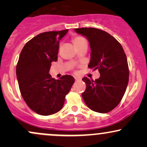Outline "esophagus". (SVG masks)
I'll use <instances>...</instances> for the list:
<instances>
[{"label": "esophagus", "mask_w": 147, "mask_h": 147, "mask_svg": "<svg viewBox=\"0 0 147 147\" xmlns=\"http://www.w3.org/2000/svg\"><path fill=\"white\" fill-rule=\"evenodd\" d=\"M75 81H78V80H80V78H79V77H75Z\"/></svg>", "instance_id": "34e87169"}]
</instances>
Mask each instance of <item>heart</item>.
<instances>
[{
  "label": "heart",
  "mask_w": 147,
  "mask_h": 147,
  "mask_svg": "<svg viewBox=\"0 0 147 147\" xmlns=\"http://www.w3.org/2000/svg\"><path fill=\"white\" fill-rule=\"evenodd\" d=\"M84 38H83V37H81V36H76L75 37V38H72V42H73L74 45H77L79 44V43H81L82 41H84Z\"/></svg>",
  "instance_id": "obj_1"
}]
</instances>
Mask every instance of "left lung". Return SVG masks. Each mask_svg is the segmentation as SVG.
<instances>
[{
  "label": "left lung",
  "instance_id": "8db88e82",
  "mask_svg": "<svg viewBox=\"0 0 147 147\" xmlns=\"http://www.w3.org/2000/svg\"><path fill=\"white\" fill-rule=\"evenodd\" d=\"M90 43L88 68L99 69L100 77L82 80L86 88L82 93L89 109L100 113L110 112L122 100L129 83V66L122 46L110 34L93 28H76Z\"/></svg>",
  "mask_w": 147,
  "mask_h": 147
}]
</instances>
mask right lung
<instances>
[{
  "label": "right lung",
  "instance_id": "add662e5",
  "mask_svg": "<svg viewBox=\"0 0 147 147\" xmlns=\"http://www.w3.org/2000/svg\"><path fill=\"white\" fill-rule=\"evenodd\" d=\"M68 32L39 34L25 45L20 54L16 72L21 95L27 105L41 115L59 111L75 82L71 75L55 79L49 74L52 62L58 58L60 40Z\"/></svg>",
  "mask_w": 147,
  "mask_h": 147
}]
</instances>
